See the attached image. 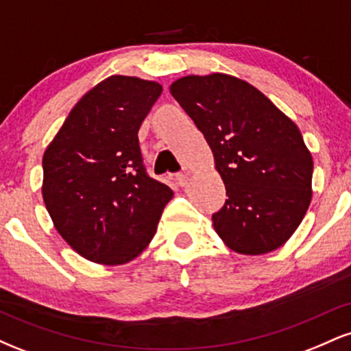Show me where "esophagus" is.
<instances>
[{
    "instance_id": "obj_1",
    "label": "esophagus",
    "mask_w": 351,
    "mask_h": 351,
    "mask_svg": "<svg viewBox=\"0 0 351 351\" xmlns=\"http://www.w3.org/2000/svg\"><path fill=\"white\" fill-rule=\"evenodd\" d=\"M175 181L178 186H186L188 181H189V176L188 175H183V173H180V175H175Z\"/></svg>"
}]
</instances>
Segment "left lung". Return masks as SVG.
<instances>
[{
    "instance_id": "obj_1",
    "label": "left lung",
    "mask_w": 351,
    "mask_h": 351,
    "mask_svg": "<svg viewBox=\"0 0 351 351\" xmlns=\"http://www.w3.org/2000/svg\"><path fill=\"white\" fill-rule=\"evenodd\" d=\"M215 156L226 203L213 226L244 256L276 251L291 239L312 201V153L292 119L234 75H184L170 86Z\"/></svg>"
}]
</instances>
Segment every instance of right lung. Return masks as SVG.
Returning <instances> with one entry per match:
<instances>
[{
	"mask_svg": "<svg viewBox=\"0 0 351 351\" xmlns=\"http://www.w3.org/2000/svg\"><path fill=\"white\" fill-rule=\"evenodd\" d=\"M162 84L110 75L82 95L43 156L52 224L84 259L122 265L155 236L173 191L145 173L138 128Z\"/></svg>",
	"mask_w": 351,
	"mask_h": 351,
	"instance_id": "right-lung-1",
	"label": "right lung"
}]
</instances>
